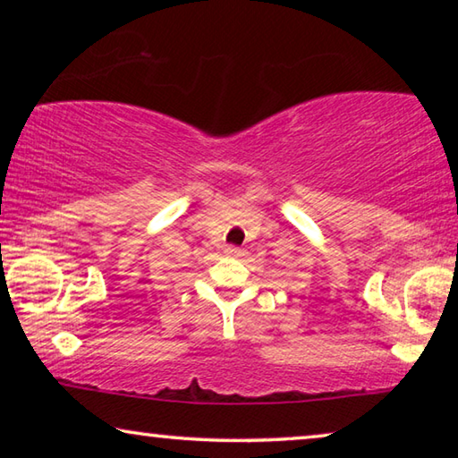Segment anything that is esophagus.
I'll use <instances>...</instances> for the list:
<instances>
[{
	"label": "esophagus",
	"mask_w": 458,
	"mask_h": 458,
	"mask_svg": "<svg viewBox=\"0 0 458 458\" xmlns=\"http://www.w3.org/2000/svg\"><path fill=\"white\" fill-rule=\"evenodd\" d=\"M228 254V257H240V254H242V250H240L238 246H226V250H224Z\"/></svg>",
	"instance_id": "34e87169"
}]
</instances>
